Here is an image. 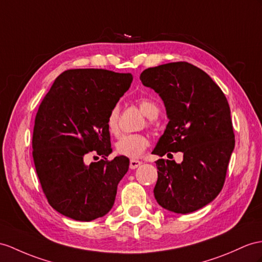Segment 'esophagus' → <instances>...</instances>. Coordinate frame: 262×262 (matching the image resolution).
I'll list each match as a JSON object with an SVG mask.
<instances>
[{
	"instance_id": "obj_1",
	"label": "esophagus",
	"mask_w": 262,
	"mask_h": 262,
	"mask_svg": "<svg viewBox=\"0 0 262 262\" xmlns=\"http://www.w3.org/2000/svg\"><path fill=\"white\" fill-rule=\"evenodd\" d=\"M141 161H139V160H136V159H131L130 160V169H137L138 167H140V165H141Z\"/></svg>"
}]
</instances>
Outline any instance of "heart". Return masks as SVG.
<instances>
[{
	"mask_svg": "<svg viewBox=\"0 0 262 262\" xmlns=\"http://www.w3.org/2000/svg\"><path fill=\"white\" fill-rule=\"evenodd\" d=\"M138 106L141 112L146 118L156 119L158 117L159 106L155 101L146 98H141L138 100ZM119 117H120V109L118 105L111 107L106 116L105 124L111 135H118L120 131L119 126ZM149 146V140L142 133H125L122 135L116 143V151L120 156H124L127 158H139L145 149Z\"/></svg>",
	"mask_w": 262,
	"mask_h": 262,
	"instance_id": "heart-1",
	"label": "heart"
}]
</instances>
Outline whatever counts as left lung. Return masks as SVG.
<instances>
[{
	"label": "left lung",
	"mask_w": 262,
	"mask_h": 262,
	"mask_svg": "<svg viewBox=\"0 0 262 262\" xmlns=\"http://www.w3.org/2000/svg\"><path fill=\"white\" fill-rule=\"evenodd\" d=\"M142 84L159 93L169 118L153 155L182 152L183 161L159 159L157 202L176 213L207 206L220 193L234 148L230 107L218 84L188 62L145 69Z\"/></svg>",
	"instance_id": "obj_1"
}]
</instances>
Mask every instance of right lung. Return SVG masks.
I'll return each mask as SVG.
<instances>
[{
	"mask_svg": "<svg viewBox=\"0 0 262 262\" xmlns=\"http://www.w3.org/2000/svg\"><path fill=\"white\" fill-rule=\"evenodd\" d=\"M131 82L130 73L72 69L57 76L43 98L32 156L43 193L61 214L92 221L113 207L130 161L124 156L107 160L112 149L105 120ZM91 154L102 159L88 165Z\"/></svg>",
	"mask_w": 262,
	"mask_h": 262,
	"instance_id": "obj_1",
	"label": "right lung"
}]
</instances>
